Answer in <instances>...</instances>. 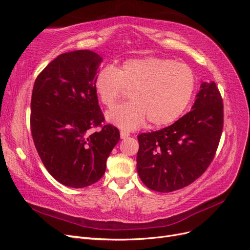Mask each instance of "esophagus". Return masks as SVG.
<instances>
[{
  "instance_id": "esophagus-1",
  "label": "esophagus",
  "mask_w": 250,
  "mask_h": 250,
  "mask_svg": "<svg viewBox=\"0 0 250 250\" xmlns=\"http://www.w3.org/2000/svg\"><path fill=\"white\" fill-rule=\"evenodd\" d=\"M129 132L128 131H123V130H121L120 131V137H121V139H126V138H128L129 137Z\"/></svg>"
}]
</instances>
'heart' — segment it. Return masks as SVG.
I'll use <instances>...</instances> for the list:
<instances>
[{
	"label": "heart",
	"mask_w": 250,
	"mask_h": 250,
	"mask_svg": "<svg viewBox=\"0 0 250 250\" xmlns=\"http://www.w3.org/2000/svg\"><path fill=\"white\" fill-rule=\"evenodd\" d=\"M95 90L102 104L110 107L125 90L131 101L106 112V120L125 130L147 121L151 127L172 124L190 104L196 77L190 66L175 60L146 57L128 59L120 67L107 65L95 78Z\"/></svg>",
	"instance_id": "1"
}]
</instances>
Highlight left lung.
I'll list each match as a JSON object with an SVG mask.
<instances>
[{
	"label": "left lung",
	"instance_id": "8db88e82",
	"mask_svg": "<svg viewBox=\"0 0 250 250\" xmlns=\"http://www.w3.org/2000/svg\"><path fill=\"white\" fill-rule=\"evenodd\" d=\"M223 129V102L215 82H202L192 110L161 130L141 133L139 176L161 193L183 188L213 162Z\"/></svg>",
	"mask_w": 250,
	"mask_h": 250
}]
</instances>
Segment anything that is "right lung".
<instances>
[{"instance_id": "obj_1", "label": "right lung", "mask_w": 250, "mask_h": 250, "mask_svg": "<svg viewBox=\"0 0 250 250\" xmlns=\"http://www.w3.org/2000/svg\"><path fill=\"white\" fill-rule=\"evenodd\" d=\"M102 57L89 50L60 54L37 76L31 98L32 138L51 175L71 188L97 183L120 140L117 127L102 124L95 78ZM100 126L96 133L90 129Z\"/></svg>"}]
</instances>
